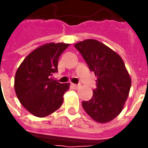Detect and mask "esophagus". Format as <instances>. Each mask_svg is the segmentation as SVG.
<instances>
[{"label": "esophagus", "instance_id": "esophagus-1", "mask_svg": "<svg viewBox=\"0 0 148 148\" xmlns=\"http://www.w3.org/2000/svg\"><path fill=\"white\" fill-rule=\"evenodd\" d=\"M71 86H72V87L74 89H77L78 87L80 86V85H77V84H71Z\"/></svg>", "mask_w": 148, "mask_h": 148}]
</instances>
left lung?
I'll use <instances>...</instances> for the list:
<instances>
[{
  "instance_id": "left-lung-1",
  "label": "left lung",
  "mask_w": 148,
  "mask_h": 148,
  "mask_svg": "<svg viewBox=\"0 0 148 148\" xmlns=\"http://www.w3.org/2000/svg\"><path fill=\"white\" fill-rule=\"evenodd\" d=\"M97 76L96 89L82 107L94 121L106 123L121 113L131 88V78L121 56L95 39L74 44Z\"/></svg>"
}]
</instances>
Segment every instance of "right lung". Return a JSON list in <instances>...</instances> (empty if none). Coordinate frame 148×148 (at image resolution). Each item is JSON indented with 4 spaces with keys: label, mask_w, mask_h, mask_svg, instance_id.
Wrapping results in <instances>:
<instances>
[{
    "label": "right lung",
    "mask_w": 148,
    "mask_h": 148,
    "mask_svg": "<svg viewBox=\"0 0 148 148\" xmlns=\"http://www.w3.org/2000/svg\"><path fill=\"white\" fill-rule=\"evenodd\" d=\"M68 47L63 42L41 46L24 58L16 71V96L21 105L36 116H47L62 104L69 83H59L51 76L58 72V58Z\"/></svg>",
    "instance_id": "add662e5"
}]
</instances>
